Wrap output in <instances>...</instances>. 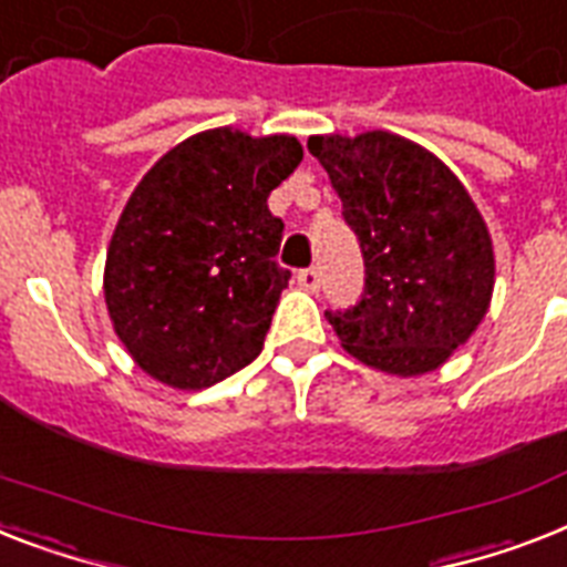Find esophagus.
<instances>
[{
    "instance_id": "esophagus-1",
    "label": "esophagus",
    "mask_w": 567,
    "mask_h": 567,
    "mask_svg": "<svg viewBox=\"0 0 567 567\" xmlns=\"http://www.w3.org/2000/svg\"><path fill=\"white\" fill-rule=\"evenodd\" d=\"M297 282L306 288V291H317L320 288V268H306L297 274Z\"/></svg>"
}]
</instances>
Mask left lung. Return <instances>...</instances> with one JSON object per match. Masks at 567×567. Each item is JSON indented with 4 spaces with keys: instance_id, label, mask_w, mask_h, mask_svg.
<instances>
[{
    "instance_id": "obj_1",
    "label": "left lung",
    "mask_w": 567,
    "mask_h": 567,
    "mask_svg": "<svg viewBox=\"0 0 567 567\" xmlns=\"http://www.w3.org/2000/svg\"><path fill=\"white\" fill-rule=\"evenodd\" d=\"M361 241V302L326 311L349 355L390 375L443 367L481 326L495 288L486 220L443 159L388 131L311 136Z\"/></svg>"
}]
</instances>
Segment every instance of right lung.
I'll return each instance as SVG.
<instances>
[{
	"label": "right lung",
	"instance_id": "add662e5",
	"mask_svg": "<svg viewBox=\"0 0 567 567\" xmlns=\"http://www.w3.org/2000/svg\"><path fill=\"white\" fill-rule=\"evenodd\" d=\"M302 159L297 136L215 127L159 156L110 238L104 299L131 358L200 390L259 355L291 270L268 197Z\"/></svg>",
	"mask_w": 567,
	"mask_h": 567
}]
</instances>
